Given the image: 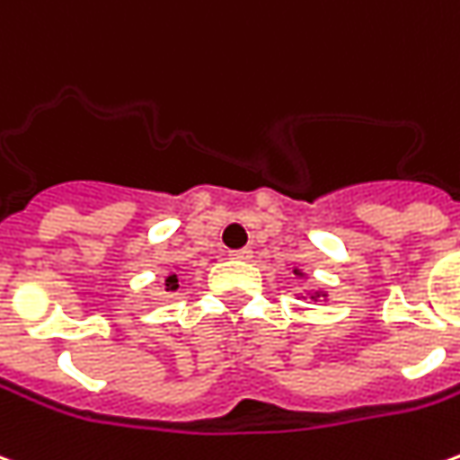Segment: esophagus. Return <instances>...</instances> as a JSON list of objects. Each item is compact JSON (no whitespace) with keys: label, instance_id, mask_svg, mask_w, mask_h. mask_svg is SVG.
Instances as JSON below:
<instances>
[{"label":"esophagus","instance_id":"1","mask_svg":"<svg viewBox=\"0 0 460 460\" xmlns=\"http://www.w3.org/2000/svg\"><path fill=\"white\" fill-rule=\"evenodd\" d=\"M252 249H236V252H229L231 259H236V261H249L252 259Z\"/></svg>","mask_w":460,"mask_h":460}]
</instances>
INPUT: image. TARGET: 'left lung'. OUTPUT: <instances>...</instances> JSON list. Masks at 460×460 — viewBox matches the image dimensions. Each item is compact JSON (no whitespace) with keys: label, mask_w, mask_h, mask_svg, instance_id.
Segmentation results:
<instances>
[{"label":"left lung","mask_w":460,"mask_h":460,"mask_svg":"<svg viewBox=\"0 0 460 460\" xmlns=\"http://www.w3.org/2000/svg\"><path fill=\"white\" fill-rule=\"evenodd\" d=\"M294 274L301 276V271H298V269H294ZM321 296H326V294H323V291H314V294H308V298H311V301H316V298H321Z\"/></svg>","instance_id":"left-lung-1"}]
</instances>
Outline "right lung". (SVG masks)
I'll list each match as a JSON object with an SVG mask.
<instances>
[{"label": "right lung", "mask_w": 460, "mask_h": 460, "mask_svg": "<svg viewBox=\"0 0 460 460\" xmlns=\"http://www.w3.org/2000/svg\"><path fill=\"white\" fill-rule=\"evenodd\" d=\"M164 286H166V291H176V288H179V279H176V274L166 276V279H164Z\"/></svg>", "instance_id": "1"}]
</instances>
